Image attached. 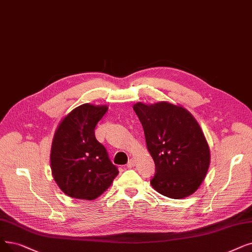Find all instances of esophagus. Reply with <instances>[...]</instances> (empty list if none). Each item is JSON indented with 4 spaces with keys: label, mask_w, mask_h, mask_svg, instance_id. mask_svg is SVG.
<instances>
[{
    "label": "esophagus",
    "mask_w": 252,
    "mask_h": 252,
    "mask_svg": "<svg viewBox=\"0 0 252 252\" xmlns=\"http://www.w3.org/2000/svg\"><path fill=\"white\" fill-rule=\"evenodd\" d=\"M135 160L133 159V158H130L128 161H127V163H126V167L127 168H133V167H135Z\"/></svg>",
    "instance_id": "34e87169"
}]
</instances>
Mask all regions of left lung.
I'll return each instance as SVG.
<instances>
[{"instance_id": "8db88e82", "label": "left lung", "mask_w": 252, "mask_h": 252, "mask_svg": "<svg viewBox=\"0 0 252 252\" xmlns=\"http://www.w3.org/2000/svg\"><path fill=\"white\" fill-rule=\"evenodd\" d=\"M144 129L156 173L150 184L171 199L193 193L203 182L210 163V150L193 116L180 106L160 102L133 107Z\"/></svg>"}]
</instances>
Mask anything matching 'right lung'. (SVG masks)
Segmentation results:
<instances>
[{
  "label": "right lung",
  "instance_id": "obj_1",
  "mask_svg": "<svg viewBox=\"0 0 252 252\" xmlns=\"http://www.w3.org/2000/svg\"><path fill=\"white\" fill-rule=\"evenodd\" d=\"M107 110L106 106L83 104L62 120L54 134L52 175L59 188L71 198L94 200L117 176V167L94 136V127Z\"/></svg>",
  "mask_w": 252,
  "mask_h": 252
}]
</instances>
